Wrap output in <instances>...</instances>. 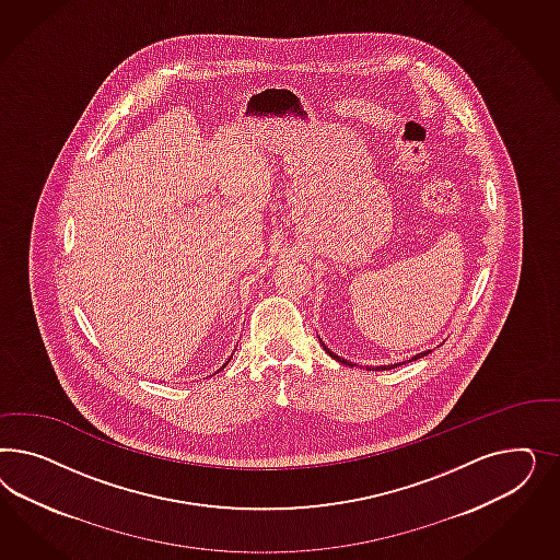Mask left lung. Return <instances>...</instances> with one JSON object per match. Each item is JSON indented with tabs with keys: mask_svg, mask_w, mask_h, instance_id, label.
<instances>
[{
	"mask_svg": "<svg viewBox=\"0 0 560 560\" xmlns=\"http://www.w3.org/2000/svg\"><path fill=\"white\" fill-rule=\"evenodd\" d=\"M320 345H323L324 351L328 353V355L332 357V359H337V361H340V363H345V365H353L351 361H347V359H342V357L337 355V353H332L326 345H324L323 339H320ZM431 353V349L429 351H423V353H417L415 357H410V359H407V361H400V363H390V365H375V368H372V365H368L365 370L368 372H386V370H394V368H398V365H405V363H408V361H415V359H421V357L429 355Z\"/></svg>",
	"mask_w": 560,
	"mask_h": 560,
	"instance_id": "left-lung-1",
	"label": "left lung"
}]
</instances>
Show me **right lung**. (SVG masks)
<instances>
[{
    "label": "right lung",
    "instance_id": "obj_1",
    "mask_svg": "<svg viewBox=\"0 0 560 560\" xmlns=\"http://www.w3.org/2000/svg\"><path fill=\"white\" fill-rule=\"evenodd\" d=\"M230 359H232V357H230ZM230 359H228V361H225V363H223V365H221L220 370H218V372H221V370H223V368H225V365H228V363H230Z\"/></svg>",
    "mask_w": 560,
    "mask_h": 560
}]
</instances>
